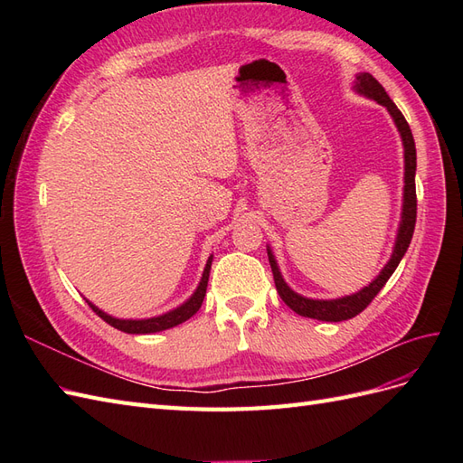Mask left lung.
Instances as JSON below:
<instances>
[{
    "label": "left lung",
    "mask_w": 463,
    "mask_h": 463,
    "mask_svg": "<svg viewBox=\"0 0 463 463\" xmlns=\"http://www.w3.org/2000/svg\"><path fill=\"white\" fill-rule=\"evenodd\" d=\"M355 89H357V92L373 98V100H376L378 104H383L390 111V116L394 118V123H396V128H398V131L402 135V141H403V162H405L403 208H402V222H400V230H398L392 259L388 260L383 272L378 274L367 288H363L361 291L354 293V296L325 301V299H307V298H301L299 293L289 289L288 284L284 282L282 274H279V270H278V264L274 260L272 250L269 249V260H270V269L274 274V284H276V289L279 293V298H282V301L289 307L291 311H296L301 317L326 320V322H340V320L354 318L361 311L367 309L369 303L376 298V293L384 288L388 278L398 269L402 257L405 255V250H408V247L411 243L415 220H417V194H415L417 154H415V141H413L410 125H408V121H405L398 106L390 100V96L386 94L384 87L371 73H359Z\"/></svg>",
    "instance_id": "obj_1"
}]
</instances>
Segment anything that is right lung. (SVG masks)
<instances>
[{"mask_svg": "<svg viewBox=\"0 0 463 463\" xmlns=\"http://www.w3.org/2000/svg\"><path fill=\"white\" fill-rule=\"evenodd\" d=\"M210 264H213V257H208V262L204 266V272H203V279L201 284L197 288V291L193 293L191 299L185 301L181 307H177V309L165 313L162 317H154V318H145V320H121V318H114L109 317L106 313H102L98 307H94L92 303L90 309L100 317L102 320H106L109 326H114L121 332H128V334H150V332H160V330H167V328H174L177 325H181V322L189 320L194 313H197L201 309L203 305V299L206 296V286H208V276H210Z\"/></svg>", "mask_w": 463, "mask_h": 463, "instance_id": "1", "label": "right lung"}]
</instances>
